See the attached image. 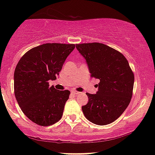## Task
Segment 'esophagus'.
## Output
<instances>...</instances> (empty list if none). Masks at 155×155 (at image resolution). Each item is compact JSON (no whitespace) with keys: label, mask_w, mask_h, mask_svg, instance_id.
Wrapping results in <instances>:
<instances>
[{"label":"esophagus","mask_w":155,"mask_h":155,"mask_svg":"<svg viewBox=\"0 0 155 155\" xmlns=\"http://www.w3.org/2000/svg\"><path fill=\"white\" fill-rule=\"evenodd\" d=\"M71 93H72V94H74V95H78L80 93V92H78V91H74V90H72V91H71Z\"/></svg>","instance_id":"esophagus-1"}]
</instances>
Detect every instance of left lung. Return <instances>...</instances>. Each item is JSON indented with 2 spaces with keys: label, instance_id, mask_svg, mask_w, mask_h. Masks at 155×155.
Returning a JSON list of instances; mask_svg holds the SVG:
<instances>
[{
  "label": "left lung",
  "instance_id": "left-lung-1",
  "mask_svg": "<svg viewBox=\"0 0 155 155\" xmlns=\"http://www.w3.org/2000/svg\"><path fill=\"white\" fill-rule=\"evenodd\" d=\"M85 57L91 78L100 80L96 94L86 93L88 103L82 106L85 118L97 125H107L121 115L133 94L134 74L123 54L104 44L76 45Z\"/></svg>",
  "mask_w": 155,
  "mask_h": 155
}]
</instances>
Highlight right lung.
I'll use <instances>...</instances> for the list:
<instances>
[{
    "label": "right lung",
    "instance_id": "add662e5",
    "mask_svg": "<svg viewBox=\"0 0 155 155\" xmlns=\"http://www.w3.org/2000/svg\"><path fill=\"white\" fill-rule=\"evenodd\" d=\"M74 44L47 43L21 57L14 71V93L23 113L34 123L48 127L60 120L70 92L49 86L56 80Z\"/></svg>",
    "mask_w": 155,
    "mask_h": 155
}]
</instances>
